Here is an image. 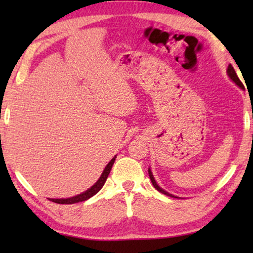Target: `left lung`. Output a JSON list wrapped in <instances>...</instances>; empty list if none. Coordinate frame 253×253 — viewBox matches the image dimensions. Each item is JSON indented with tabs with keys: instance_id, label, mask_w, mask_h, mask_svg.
<instances>
[{
	"instance_id": "obj_1",
	"label": "left lung",
	"mask_w": 253,
	"mask_h": 253,
	"mask_svg": "<svg viewBox=\"0 0 253 253\" xmlns=\"http://www.w3.org/2000/svg\"><path fill=\"white\" fill-rule=\"evenodd\" d=\"M228 75H229V77H230V78H231V80H233L234 83L239 85V87H241V88L243 89V84L241 83V81H240L239 77L237 76V74H235V70H234V68H233L232 66H231V65H229V67H228ZM148 174H149V178H151V181H152V183H153L154 187H155L157 191H160L161 193L165 194V195H169V196H172V198H175L174 195H172V194L168 193V192L164 191V190H163V188H161L160 186L157 185V183H156V181H155V178H154V176H153V174H152V172H151V169H148Z\"/></svg>"
}]
</instances>
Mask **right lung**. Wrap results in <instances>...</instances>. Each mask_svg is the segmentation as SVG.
<instances>
[{"mask_svg":"<svg viewBox=\"0 0 253 253\" xmlns=\"http://www.w3.org/2000/svg\"><path fill=\"white\" fill-rule=\"evenodd\" d=\"M115 160H116V156H115L113 160L108 163V165L105 168L100 178L96 182L95 185H92L90 188H88V190L84 192V193L76 195V196H74V198H70V199H49V200L52 201V202H54V203H58V204H74V203H79V202H83V201L90 199L91 196L97 194L98 192L101 190V187L104 186L106 179H107V177H108V175L110 173V169H111V168H113Z\"/></svg>","mask_w":253,"mask_h":253,"instance_id":"1","label":"right lung"}]
</instances>
